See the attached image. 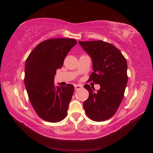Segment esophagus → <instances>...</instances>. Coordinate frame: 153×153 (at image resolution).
I'll use <instances>...</instances> for the list:
<instances>
[{
	"mask_svg": "<svg viewBox=\"0 0 153 153\" xmlns=\"http://www.w3.org/2000/svg\"><path fill=\"white\" fill-rule=\"evenodd\" d=\"M82 85H80V84H77V85H75V90L76 91V90H78V89H81V88H82Z\"/></svg>",
	"mask_w": 153,
	"mask_h": 153,
	"instance_id": "34e87169",
	"label": "esophagus"
}]
</instances>
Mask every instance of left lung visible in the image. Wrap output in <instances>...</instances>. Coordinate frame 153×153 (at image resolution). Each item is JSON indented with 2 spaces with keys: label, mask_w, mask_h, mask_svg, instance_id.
Instances as JSON below:
<instances>
[{
  "label": "left lung",
  "mask_w": 153,
  "mask_h": 153,
  "mask_svg": "<svg viewBox=\"0 0 153 153\" xmlns=\"http://www.w3.org/2000/svg\"><path fill=\"white\" fill-rule=\"evenodd\" d=\"M79 43L92 58L94 71L89 81L100 84V89L85 84L88 99L83 104L87 115L96 122L104 121L116 112L123 99L127 85V62L114 45L101 40Z\"/></svg>",
  "instance_id": "8db88e82"
}]
</instances>
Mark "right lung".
I'll return each mask as SVG.
<instances>
[{
	"label": "right lung",
	"mask_w": 153,
	"mask_h": 153,
	"mask_svg": "<svg viewBox=\"0 0 153 153\" xmlns=\"http://www.w3.org/2000/svg\"><path fill=\"white\" fill-rule=\"evenodd\" d=\"M77 43L73 39H50L38 44L27 57L24 82L31 105L38 116L57 123L66 117L74 86H56L54 76L69 51Z\"/></svg>",
	"instance_id": "1"
}]
</instances>
